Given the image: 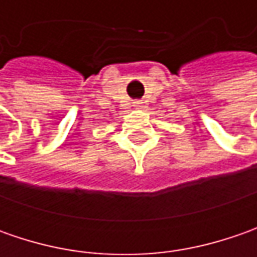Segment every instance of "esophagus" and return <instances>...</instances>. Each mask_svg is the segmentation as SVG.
Instances as JSON below:
<instances>
[{"label":"esophagus","instance_id":"34e87169","mask_svg":"<svg viewBox=\"0 0 257 257\" xmlns=\"http://www.w3.org/2000/svg\"><path fill=\"white\" fill-rule=\"evenodd\" d=\"M142 101H134V107H136V108H140V107H142Z\"/></svg>","mask_w":257,"mask_h":257}]
</instances>
